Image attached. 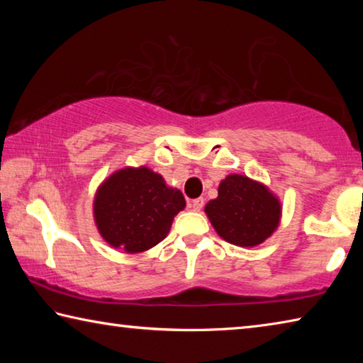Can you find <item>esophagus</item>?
<instances>
[{
	"instance_id": "34e87169",
	"label": "esophagus",
	"mask_w": 363,
	"mask_h": 363,
	"mask_svg": "<svg viewBox=\"0 0 363 363\" xmlns=\"http://www.w3.org/2000/svg\"><path fill=\"white\" fill-rule=\"evenodd\" d=\"M205 201L203 199H195V200H189V208H192L194 211H200L203 208Z\"/></svg>"
}]
</instances>
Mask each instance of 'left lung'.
I'll list each match as a JSON object with an SVG mask.
<instances>
[{"instance_id": "left-lung-1", "label": "left lung", "mask_w": 363, "mask_h": 363, "mask_svg": "<svg viewBox=\"0 0 363 363\" xmlns=\"http://www.w3.org/2000/svg\"><path fill=\"white\" fill-rule=\"evenodd\" d=\"M280 203L262 184L230 174L219 184L218 199L205 206L211 224L225 242L256 247L277 229Z\"/></svg>"}]
</instances>
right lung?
Masks as SVG:
<instances>
[{"label": "right lung", "instance_id": "1", "mask_svg": "<svg viewBox=\"0 0 363 363\" xmlns=\"http://www.w3.org/2000/svg\"><path fill=\"white\" fill-rule=\"evenodd\" d=\"M186 206L181 190L171 189L149 168L116 171L97 190L94 219L108 245L140 253L167 237L174 216Z\"/></svg>", "mask_w": 363, "mask_h": 363}]
</instances>
